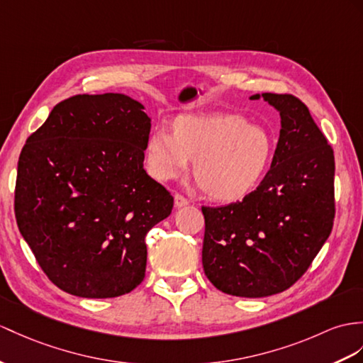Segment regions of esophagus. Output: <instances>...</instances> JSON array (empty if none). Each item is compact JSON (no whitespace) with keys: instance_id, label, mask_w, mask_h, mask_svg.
Instances as JSON below:
<instances>
[{"instance_id":"1","label":"esophagus","mask_w":363,"mask_h":363,"mask_svg":"<svg viewBox=\"0 0 363 363\" xmlns=\"http://www.w3.org/2000/svg\"><path fill=\"white\" fill-rule=\"evenodd\" d=\"M174 203H175L177 208H183V206H186L189 201L184 199L182 194H175V196H174Z\"/></svg>"}]
</instances>
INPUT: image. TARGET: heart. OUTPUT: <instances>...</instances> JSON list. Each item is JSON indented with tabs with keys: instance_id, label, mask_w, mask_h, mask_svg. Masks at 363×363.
Listing matches in <instances>:
<instances>
[{
	"instance_id": "b5f03b06",
	"label": "heart",
	"mask_w": 363,
	"mask_h": 363,
	"mask_svg": "<svg viewBox=\"0 0 363 363\" xmlns=\"http://www.w3.org/2000/svg\"><path fill=\"white\" fill-rule=\"evenodd\" d=\"M271 132L238 113H183L167 132L149 137L145 160L157 180L179 179L196 163L203 192L217 201H237L259 186L272 163Z\"/></svg>"
}]
</instances>
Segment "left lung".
Wrapping results in <instances>:
<instances>
[{"instance_id": "1", "label": "left lung", "mask_w": 363, "mask_h": 363, "mask_svg": "<svg viewBox=\"0 0 363 363\" xmlns=\"http://www.w3.org/2000/svg\"><path fill=\"white\" fill-rule=\"evenodd\" d=\"M280 113L271 169L242 201L206 208L201 262L222 293L267 297L303 276L334 223V152L306 106L288 94H255Z\"/></svg>"}]
</instances>
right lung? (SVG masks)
<instances>
[{
	"mask_svg": "<svg viewBox=\"0 0 363 363\" xmlns=\"http://www.w3.org/2000/svg\"><path fill=\"white\" fill-rule=\"evenodd\" d=\"M151 118L125 94L58 103L26 141L15 217L41 269L87 298L130 293L145 279L149 229L174 199L145 171Z\"/></svg>",
	"mask_w": 363,
	"mask_h": 363,
	"instance_id": "right-lung-1",
	"label": "right lung"
}]
</instances>
